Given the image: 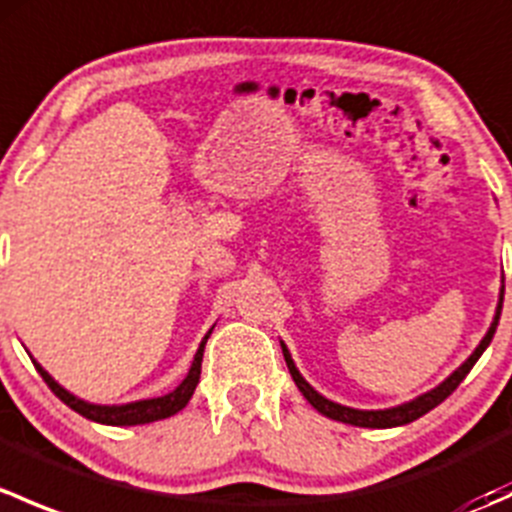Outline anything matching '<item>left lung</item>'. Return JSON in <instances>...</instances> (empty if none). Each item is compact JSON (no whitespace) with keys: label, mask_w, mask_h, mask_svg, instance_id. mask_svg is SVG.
Instances as JSON below:
<instances>
[{"label":"left lung","mask_w":512,"mask_h":512,"mask_svg":"<svg viewBox=\"0 0 512 512\" xmlns=\"http://www.w3.org/2000/svg\"><path fill=\"white\" fill-rule=\"evenodd\" d=\"M503 294H505V287L500 289V302H498V309H495V319L493 324H490L488 334L483 337V342L478 344L476 352L468 356L466 361H463L461 366H458L456 371H453L451 376H448L443 384H438L436 389H431L428 394L418 396V399L409 401V404H401V406H394V409H384V411H361V409H349V406H342V404H334V401L324 399L322 394H317V391L312 389V386L307 384V381L302 379V374L297 371V366H294L292 356H289L287 347L282 344V354H285V361H287V369L289 374H292L294 384H297V389L302 391L304 399L309 401V404L314 406V409L319 411V414L334 418V421H342V423H352V426H361V428H394V426H404V423H411L416 421V418H421L423 414H428L431 409H436L441 401H446L448 396L453 394V391L458 389V384H461L463 379H466L468 371L473 369V364L480 359V354L485 352V347L490 344V339H493L495 334V327H498L500 322V309H503Z\"/></svg>","instance_id":"8db88e82"}]
</instances>
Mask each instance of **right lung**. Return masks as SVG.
Returning <instances> with one entry per match:
<instances>
[{
    "label": "right lung",
    "instance_id": "right-lung-1",
    "mask_svg": "<svg viewBox=\"0 0 512 512\" xmlns=\"http://www.w3.org/2000/svg\"><path fill=\"white\" fill-rule=\"evenodd\" d=\"M210 332H213V329H210ZM210 332L205 334V339L200 342L198 352H195L193 366H190L188 376L180 381L178 389L170 391V394H165V396H158V399H143V401H133V404H123V406H96V404H89V401L76 399V396L69 394L64 386L56 384V381L49 376V371L41 369L36 361H34V366H36V371L41 374V379L46 381V386H49V389L54 391V394L59 396L66 406H69V409H74L76 414L91 418V421H96V423H106V426H138V423L160 421V418H168V416L178 414L180 409H185V404L190 401V396H193L195 386H198V381H200V366H203L205 342H208Z\"/></svg>",
    "mask_w": 512,
    "mask_h": 512
}]
</instances>
